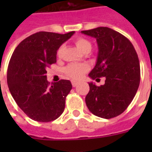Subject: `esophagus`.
Here are the masks:
<instances>
[{"instance_id": "34e87169", "label": "esophagus", "mask_w": 152, "mask_h": 152, "mask_svg": "<svg viewBox=\"0 0 152 152\" xmlns=\"http://www.w3.org/2000/svg\"><path fill=\"white\" fill-rule=\"evenodd\" d=\"M72 85L73 87H76V86L78 85V82H77V81H74V80H73V81H72Z\"/></svg>"}]
</instances>
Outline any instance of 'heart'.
Here are the masks:
<instances>
[{"label":"heart","instance_id":"heart-1","mask_svg":"<svg viewBox=\"0 0 152 152\" xmlns=\"http://www.w3.org/2000/svg\"><path fill=\"white\" fill-rule=\"evenodd\" d=\"M76 46L78 48V50H80L82 53L91 50L92 45L89 40L85 38H78L75 41ZM63 50V46L59 47L58 50V55H60ZM89 70V66L86 64H79V63H72L66 66L64 69L65 74L67 77H69L72 80H79L82 77L86 72Z\"/></svg>","mask_w":152,"mask_h":152}]
</instances>
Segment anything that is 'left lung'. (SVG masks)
<instances>
[{
	"label": "left lung",
	"instance_id": "1",
	"mask_svg": "<svg viewBox=\"0 0 152 152\" xmlns=\"http://www.w3.org/2000/svg\"><path fill=\"white\" fill-rule=\"evenodd\" d=\"M81 33L95 38L99 48L96 65L89 76L93 80L106 78L103 86L89 83L86 105L99 117H115L130 104L139 86L137 52L129 39L112 28L99 27Z\"/></svg>",
	"mask_w": 152,
	"mask_h": 152
}]
</instances>
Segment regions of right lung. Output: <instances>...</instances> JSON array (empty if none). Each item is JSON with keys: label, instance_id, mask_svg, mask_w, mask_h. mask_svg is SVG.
<instances>
[{"label": "right lung", "instance_id": "right-lung-1", "mask_svg": "<svg viewBox=\"0 0 152 152\" xmlns=\"http://www.w3.org/2000/svg\"><path fill=\"white\" fill-rule=\"evenodd\" d=\"M74 33L39 31L21 41L12 54L7 71L9 89L22 111L33 121H53L64 111L72 83L61 80L50 84L45 74L47 66L56 63L57 50Z\"/></svg>", "mask_w": 152, "mask_h": 152}]
</instances>
